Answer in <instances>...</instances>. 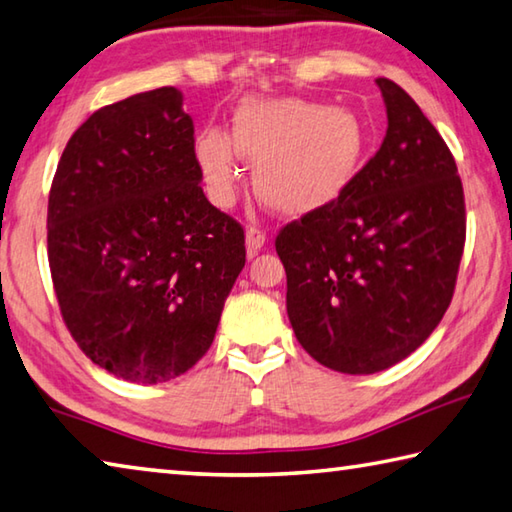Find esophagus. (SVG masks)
I'll return each instance as SVG.
<instances>
[{"instance_id": "1", "label": "esophagus", "mask_w": 512, "mask_h": 512, "mask_svg": "<svg viewBox=\"0 0 512 512\" xmlns=\"http://www.w3.org/2000/svg\"><path fill=\"white\" fill-rule=\"evenodd\" d=\"M266 244V232L259 226H248L246 228V248L248 255H257L259 250L264 248Z\"/></svg>"}]
</instances>
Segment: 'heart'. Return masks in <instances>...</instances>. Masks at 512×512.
Returning a JSON list of instances; mask_svg holds the SVG:
<instances>
[{
	"label": "heart",
	"mask_w": 512,
	"mask_h": 512,
	"mask_svg": "<svg viewBox=\"0 0 512 512\" xmlns=\"http://www.w3.org/2000/svg\"><path fill=\"white\" fill-rule=\"evenodd\" d=\"M369 129L349 109L300 98H248L235 111L232 138L206 129L194 156L217 206L235 199L237 152L255 163L253 185L266 208L306 217L338 203L358 181L369 154Z\"/></svg>",
	"instance_id": "1"
}]
</instances>
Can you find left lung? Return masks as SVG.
<instances>
[{"mask_svg": "<svg viewBox=\"0 0 512 512\" xmlns=\"http://www.w3.org/2000/svg\"><path fill=\"white\" fill-rule=\"evenodd\" d=\"M376 85L387 134L331 208L286 224L295 338L320 365L376 374L410 356L452 302L466 244V201L448 145L405 89Z\"/></svg>", "mask_w": 512, "mask_h": 512, "instance_id": "8db88e82", "label": "left lung"}]
</instances>
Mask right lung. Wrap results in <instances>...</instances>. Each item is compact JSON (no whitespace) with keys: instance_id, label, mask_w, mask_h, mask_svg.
<instances>
[{"instance_id":"add662e5","label":"right lung","mask_w":512,"mask_h":512,"mask_svg":"<svg viewBox=\"0 0 512 512\" xmlns=\"http://www.w3.org/2000/svg\"><path fill=\"white\" fill-rule=\"evenodd\" d=\"M201 179L174 87L94 111L55 170L46 244L64 324L129 383H167L206 356L246 264L244 228Z\"/></svg>"}]
</instances>
